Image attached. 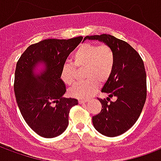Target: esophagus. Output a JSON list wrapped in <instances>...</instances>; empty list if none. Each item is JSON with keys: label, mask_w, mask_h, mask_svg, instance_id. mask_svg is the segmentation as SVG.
Returning a JSON list of instances; mask_svg holds the SVG:
<instances>
[{"label": "esophagus", "mask_w": 161, "mask_h": 161, "mask_svg": "<svg viewBox=\"0 0 161 161\" xmlns=\"http://www.w3.org/2000/svg\"><path fill=\"white\" fill-rule=\"evenodd\" d=\"M78 103H79L80 104H84V103H87V101H86V100H79Z\"/></svg>", "instance_id": "1"}]
</instances>
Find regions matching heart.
Listing matches in <instances>:
<instances>
[{"label": "heart", "mask_w": 161, "mask_h": 161, "mask_svg": "<svg viewBox=\"0 0 161 161\" xmlns=\"http://www.w3.org/2000/svg\"><path fill=\"white\" fill-rule=\"evenodd\" d=\"M71 64H65L61 70L60 77L67 85L76 81V69L85 68L84 78L87 81L76 84L69 93L71 97L86 99L93 94L97 84H103L110 78L115 66V53L107 44L84 43L75 50L71 55Z\"/></svg>", "instance_id": "heart-1"}]
</instances>
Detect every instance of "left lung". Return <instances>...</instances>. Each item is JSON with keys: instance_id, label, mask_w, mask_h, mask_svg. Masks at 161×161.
Returning a JSON list of instances; mask_svg holds the SVG:
<instances>
[{"instance_id": "1", "label": "left lung", "mask_w": 161, "mask_h": 161, "mask_svg": "<svg viewBox=\"0 0 161 161\" xmlns=\"http://www.w3.org/2000/svg\"><path fill=\"white\" fill-rule=\"evenodd\" d=\"M88 40L103 41L115 53L113 74L103 88L107 99L98 98L102 110L92 117L95 128L103 135L115 137L128 131L138 120L147 98V75L143 60L136 51L124 40L109 34L86 36ZM116 96L117 101L109 97Z\"/></svg>"}]
</instances>
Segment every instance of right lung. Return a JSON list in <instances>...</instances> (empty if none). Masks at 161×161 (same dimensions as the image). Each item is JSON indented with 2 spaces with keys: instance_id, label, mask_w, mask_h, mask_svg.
I'll use <instances>...</instances> for the list:
<instances>
[{
  "instance_id": "1",
  "label": "right lung",
  "mask_w": 161,
  "mask_h": 161,
  "mask_svg": "<svg viewBox=\"0 0 161 161\" xmlns=\"http://www.w3.org/2000/svg\"><path fill=\"white\" fill-rule=\"evenodd\" d=\"M82 40V36L44 40L28 46L16 64L14 89L17 104L27 125L42 137L61 135L69 123L70 108L78 103L63 97L66 88L60 73ZM39 62L46 64V70L35 76L33 69Z\"/></svg>"
}]
</instances>
